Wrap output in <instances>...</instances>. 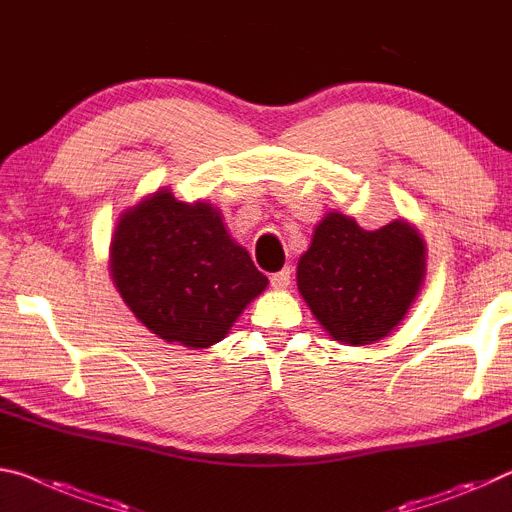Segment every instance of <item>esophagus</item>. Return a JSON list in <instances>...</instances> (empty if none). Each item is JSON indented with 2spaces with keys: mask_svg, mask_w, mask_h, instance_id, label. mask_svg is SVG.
<instances>
[{
  "mask_svg": "<svg viewBox=\"0 0 512 512\" xmlns=\"http://www.w3.org/2000/svg\"><path fill=\"white\" fill-rule=\"evenodd\" d=\"M290 281H292V270H290V267H286V270H281V272H276V274L270 276V286L274 290H286L290 286Z\"/></svg>",
  "mask_w": 512,
  "mask_h": 512,
  "instance_id": "1",
  "label": "esophagus"
}]
</instances>
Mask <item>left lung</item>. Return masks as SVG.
<instances>
[{
	"label": "left lung",
	"instance_id": "1",
	"mask_svg": "<svg viewBox=\"0 0 512 512\" xmlns=\"http://www.w3.org/2000/svg\"><path fill=\"white\" fill-rule=\"evenodd\" d=\"M424 279V242L406 222L365 231L342 213L317 224L297 286L335 340L370 345L404 320Z\"/></svg>",
	"mask_w": 512,
	"mask_h": 512
}]
</instances>
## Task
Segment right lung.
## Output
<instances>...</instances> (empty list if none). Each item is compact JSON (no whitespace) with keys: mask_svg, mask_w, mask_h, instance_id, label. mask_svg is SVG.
<instances>
[{"mask_svg":"<svg viewBox=\"0 0 512 512\" xmlns=\"http://www.w3.org/2000/svg\"><path fill=\"white\" fill-rule=\"evenodd\" d=\"M111 272L133 315L158 338L186 347L220 342L267 286L217 208L183 204L167 190L122 215Z\"/></svg>","mask_w":512,"mask_h":512,"instance_id":"obj_1","label":"right lung"}]
</instances>
